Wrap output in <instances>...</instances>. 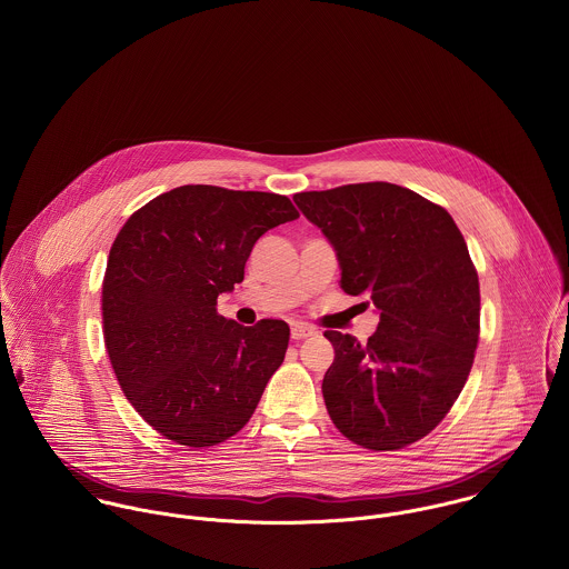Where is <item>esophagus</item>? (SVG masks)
<instances>
[{"mask_svg": "<svg viewBox=\"0 0 569 569\" xmlns=\"http://www.w3.org/2000/svg\"><path fill=\"white\" fill-rule=\"evenodd\" d=\"M316 332V328L313 326L307 325H293L291 326V337L293 339H307V337H311Z\"/></svg>", "mask_w": 569, "mask_h": 569, "instance_id": "obj_1", "label": "esophagus"}]
</instances>
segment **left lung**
I'll list each match as a JSON object with an SVG mask.
<instances>
[{"label":"left lung","instance_id":"left-lung-1","mask_svg":"<svg viewBox=\"0 0 569 569\" xmlns=\"http://www.w3.org/2000/svg\"><path fill=\"white\" fill-rule=\"evenodd\" d=\"M332 244L341 289L370 296L379 326L366 343L326 330L322 381L335 427L372 451L427 436L462 392L480 337V282L451 214L418 192L350 183L293 197Z\"/></svg>","mask_w":569,"mask_h":569}]
</instances>
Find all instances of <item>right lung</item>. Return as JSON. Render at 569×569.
<instances>
[{
    "instance_id": "1",
    "label": "right lung",
    "mask_w": 569,
    "mask_h": 569,
    "mask_svg": "<svg viewBox=\"0 0 569 569\" xmlns=\"http://www.w3.org/2000/svg\"><path fill=\"white\" fill-rule=\"evenodd\" d=\"M298 217L282 194L179 186L122 226L102 282L104 346L124 397L163 438L212 447L251 418L289 326L237 325L217 298L243 282L256 241Z\"/></svg>"
}]
</instances>
